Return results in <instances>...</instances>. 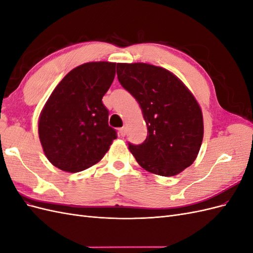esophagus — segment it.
I'll use <instances>...</instances> for the list:
<instances>
[{
	"mask_svg": "<svg viewBox=\"0 0 253 253\" xmlns=\"http://www.w3.org/2000/svg\"><path fill=\"white\" fill-rule=\"evenodd\" d=\"M119 133L121 136H126V126H122L121 128H119Z\"/></svg>",
	"mask_w": 253,
	"mask_h": 253,
	"instance_id": "esophagus-1",
	"label": "esophagus"
}]
</instances>
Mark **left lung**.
<instances>
[{
  "label": "left lung",
  "mask_w": 253,
  "mask_h": 253,
  "mask_svg": "<svg viewBox=\"0 0 253 253\" xmlns=\"http://www.w3.org/2000/svg\"><path fill=\"white\" fill-rule=\"evenodd\" d=\"M120 84L138 101L148 126L141 144L128 149L144 170L174 176L194 163L204 137L203 113L192 93L166 68L118 63Z\"/></svg>",
  "instance_id": "1"
}]
</instances>
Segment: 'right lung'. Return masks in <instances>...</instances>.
Instances as JSON below:
<instances>
[{"label": "right lung", "mask_w": 253, "mask_h": 253, "mask_svg": "<svg viewBox=\"0 0 253 253\" xmlns=\"http://www.w3.org/2000/svg\"><path fill=\"white\" fill-rule=\"evenodd\" d=\"M116 63L88 62L68 73L53 89L39 118V138L49 162L65 172H80L100 162L116 131L109 126L102 98Z\"/></svg>", "instance_id": "1"}]
</instances>
